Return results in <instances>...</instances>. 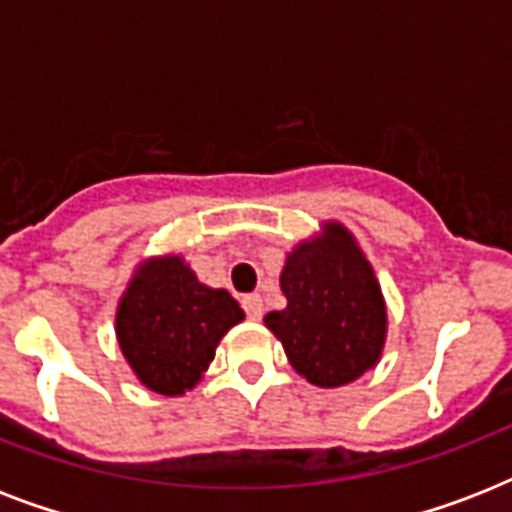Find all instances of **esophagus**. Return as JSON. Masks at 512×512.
Returning <instances> with one entry per match:
<instances>
[{
	"mask_svg": "<svg viewBox=\"0 0 512 512\" xmlns=\"http://www.w3.org/2000/svg\"><path fill=\"white\" fill-rule=\"evenodd\" d=\"M241 308H244V313H247V319L252 321L263 319V300H260V295H244Z\"/></svg>",
	"mask_w": 512,
	"mask_h": 512,
	"instance_id": "1",
	"label": "esophagus"
}]
</instances>
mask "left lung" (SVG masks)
I'll use <instances>...</instances> for the list:
<instances>
[{
	"mask_svg": "<svg viewBox=\"0 0 512 512\" xmlns=\"http://www.w3.org/2000/svg\"><path fill=\"white\" fill-rule=\"evenodd\" d=\"M284 311L265 316L305 380L337 388L372 369L385 342V303L372 268L342 225L305 241L281 273Z\"/></svg>",
	"mask_w": 512,
	"mask_h": 512,
	"instance_id": "1",
	"label": "left lung"
}]
</instances>
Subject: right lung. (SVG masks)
Segmentation results:
<instances>
[{"instance_id":"add662e5","label":"right lung","mask_w":512,"mask_h":512,"mask_svg":"<svg viewBox=\"0 0 512 512\" xmlns=\"http://www.w3.org/2000/svg\"><path fill=\"white\" fill-rule=\"evenodd\" d=\"M241 319L225 289L199 284L180 257H159L140 265L124 292L116 337L146 388L180 396L201 380L217 342Z\"/></svg>"}]
</instances>
